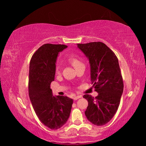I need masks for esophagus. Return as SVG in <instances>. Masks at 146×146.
<instances>
[{
  "mask_svg": "<svg viewBox=\"0 0 146 146\" xmlns=\"http://www.w3.org/2000/svg\"><path fill=\"white\" fill-rule=\"evenodd\" d=\"M81 96H74V98H73V99L74 100H77V99H80V98H81Z\"/></svg>",
  "mask_w": 146,
  "mask_h": 146,
  "instance_id": "obj_1",
  "label": "esophagus"
}]
</instances>
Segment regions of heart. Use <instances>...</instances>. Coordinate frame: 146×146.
Instances as JSON below:
<instances>
[{
  "mask_svg": "<svg viewBox=\"0 0 146 146\" xmlns=\"http://www.w3.org/2000/svg\"><path fill=\"white\" fill-rule=\"evenodd\" d=\"M69 60L71 63L74 67L77 69L79 66H80L82 64H83V63L82 62V61L80 60V59H78L77 57L75 56H70L69 58ZM60 64H57L55 66V72L56 74H58L60 72Z\"/></svg>",
  "mask_w": 146,
  "mask_h": 146,
  "instance_id": "b5f03b06",
  "label": "heart"
}]
</instances>
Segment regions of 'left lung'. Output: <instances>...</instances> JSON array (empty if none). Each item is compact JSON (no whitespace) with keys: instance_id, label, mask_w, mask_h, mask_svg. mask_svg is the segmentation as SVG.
<instances>
[{"instance_id":"1","label":"left lung","mask_w":146,"mask_h":146,"mask_svg":"<svg viewBox=\"0 0 146 146\" xmlns=\"http://www.w3.org/2000/svg\"><path fill=\"white\" fill-rule=\"evenodd\" d=\"M77 47L89 59L91 81L96 98L85 94L88 105L85 115L93 124L101 126L108 123L115 114L123 90V79L115 54L102 42L77 44Z\"/></svg>"}]
</instances>
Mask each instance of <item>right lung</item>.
Returning a JSON list of instances; mask_svg holds the SVG:
<instances>
[{
  "instance_id": "add662e5",
  "label": "right lung",
  "mask_w": 146,
  "mask_h": 146,
  "mask_svg": "<svg viewBox=\"0 0 146 146\" xmlns=\"http://www.w3.org/2000/svg\"><path fill=\"white\" fill-rule=\"evenodd\" d=\"M67 47L45 44L34 53L30 62V99L39 120L52 130L58 129L65 124L73 104V100L67 96H54L50 89L55 79L57 56Z\"/></svg>"
}]
</instances>
